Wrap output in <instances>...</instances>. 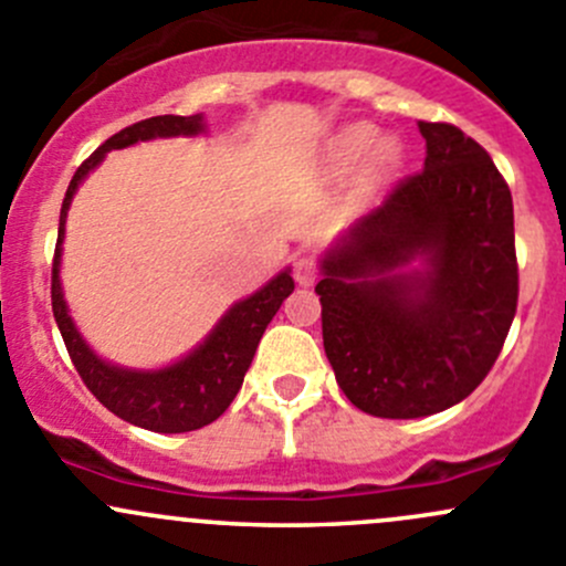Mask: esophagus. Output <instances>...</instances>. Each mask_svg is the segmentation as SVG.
Here are the masks:
<instances>
[{"label": "esophagus", "instance_id": "esophagus-1", "mask_svg": "<svg viewBox=\"0 0 566 566\" xmlns=\"http://www.w3.org/2000/svg\"><path fill=\"white\" fill-rule=\"evenodd\" d=\"M293 276H295V282L301 284V287H310V284H315L317 276H319V262H317V256H312V254L295 256V262H293Z\"/></svg>", "mask_w": 566, "mask_h": 566}]
</instances>
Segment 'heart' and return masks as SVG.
I'll return each mask as SVG.
<instances>
[{
	"instance_id": "heart-1",
	"label": "heart",
	"mask_w": 566,
	"mask_h": 566,
	"mask_svg": "<svg viewBox=\"0 0 566 566\" xmlns=\"http://www.w3.org/2000/svg\"><path fill=\"white\" fill-rule=\"evenodd\" d=\"M375 145V128L373 125H350L347 130H342V136L336 139V158L339 164H356L358 158H364L369 153V147ZM399 153L394 145H380L378 153H375L373 172L386 175L391 172L394 164H397Z\"/></svg>"
}]
</instances>
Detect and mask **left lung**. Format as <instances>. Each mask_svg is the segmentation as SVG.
I'll use <instances>...</instances> for the list:
<instances>
[{
  "instance_id": "8db88e82",
  "label": "left lung",
  "mask_w": 566,
  "mask_h": 566,
  "mask_svg": "<svg viewBox=\"0 0 566 566\" xmlns=\"http://www.w3.org/2000/svg\"><path fill=\"white\" fill-rule=\"evenodd\" d=\"M419 130L424 169L325 254L315 287L336 384L378 419H419L465 399L517 312L510 186L458 125L421 119ZM416 255L426 271L402 274Z\"/></svg>"
}]
</instances>
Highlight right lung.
<instances>
[{
    "label": "right lung",
    "instance_id": "add662e5",
    "mask_svg": "<svg viewBox=\"0 0 566 566\" xmlns=\"http://www.w3.org/2000/svg\"><path fill=\"white\" fill-rule=\"evenodd\" d=\"M199 130H202L199 114H193V117L161 114V117L142 119V123H134L119 134L108 136L104 145L76 169L71 186H67L60 210L54 262H51V310H54V319L60 325L67 356L76 367L78 378L114 416L153 432L199 430L230 408L235 394L241 391L243 375H247L268 323L279 312L282 301L295 290L293 276H290V271H282L265 287L249 295L247 301H238L210 331L208 339L197 350L188 353L182 361L158 369V373H136V369H119L101 361L78 336L76 325L67 315L65 298H62L60 247L62 235H65L67 208H71L78 182L104 161L108 150H119V147L156 139V136H191Z\"/></svg>",
    "mask_w": 566,
    "mask_h": 566
}]
</instances>
